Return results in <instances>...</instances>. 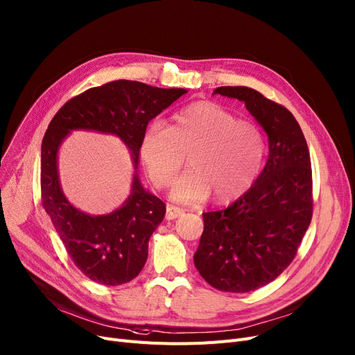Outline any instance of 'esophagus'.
Returning a JSON list of instances; mask_svg holds the SVG:
<instances>
[{
    "label": "esophagus",
    "instance_id": "34e87169",
    "mask_svg": "<svg viewBox=\"0 0 355 355\" xmlns=\"http://www.w3.org/2000/svg\"><path fill=\"white\" fill-rule=\"evenodd\" d=\"M182 214H184V210L181 207L168 205L166 206V213H165V219L166 220H174V219L180 218V216H182Z\"/></svg>",
    "mask_w": 355,
    "mask_h": 355
}]
</instances>
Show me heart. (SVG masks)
<instances>
[{
  "instance_id": "1",
  "label": "heart",
  "mask_w": 355,
  "mask_h": 355,
  "mask_svg": "<svg viewBox=\"0 0 355 355\" xmlns=\"http://www.w3.org/2000/svg\"><path fill=\"white\" fill-rule=\"evenodd\" d=\"M187 153L190 168L171 186L180 202H203L213 194L226 203L242 196L264 165L266 141L251 121L213 101H197L173 116L171 126L159 121L144 129L139 155L152 182H171Z\"/></svg>"
}]
</instances>
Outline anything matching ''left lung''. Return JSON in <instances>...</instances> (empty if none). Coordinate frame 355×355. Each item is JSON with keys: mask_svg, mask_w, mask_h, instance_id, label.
Returning <instances> with one entry per match:
<instances>
[{"mask_svg": "<svg viewBox=\"0 0 355 355\" xmlns=\"http://www.w3.org/2000/svg\"><path fill=\"white\" fill-rule=\"evenodd\" d=\"M213 94L245 103L268 136V159L251 189L232 205L203 213L194 266L214 288L248 293L290 266L311 225V155L286 107L248 87H218Z\"/></svg>", "mask_w": 355, "mask_h": 355, "instance_id": "obj_1", "label": "left lung"}]
</instances>
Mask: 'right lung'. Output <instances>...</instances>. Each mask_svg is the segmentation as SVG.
Returning <instances> with one entry per match:
<instances>
[{
  "mask_svg": "<svg viewBox=\"0 0 355 355\" xmlns=\"http://www.w3.org/2000/svg\"><path fill=\"white\" fill-rule=\"evenodd\" d=\"M184 88H158L119 80L87 89L64 104L44 133L40 159L43 209L51 216L73 264L89 280L119 286L133 280L148 258V242L165 216V205L137 175L139 144L148 123L184 96ZM75 130L113 134L131 152V194L116 211L89 215L63 194L57 171L58 149Z\"/></svg>",
  "mask_w": 355,
  "mask_h": 355,
  "instance_id": "add662e5",
  "label": "right lung"
}]
</instances>
